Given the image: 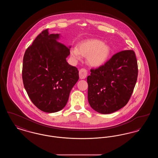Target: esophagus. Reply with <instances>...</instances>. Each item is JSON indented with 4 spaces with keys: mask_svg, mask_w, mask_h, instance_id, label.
Returning a JSON list of instances; mask_svg holds the SVG:
<instances>
[{
    "mask_svg": "<svg viewBox=\"0 0 158 158\" xmlns=\"http://www.w3.org/2000/svg\"><path fill=\"white\" fill-rule=\"evenodd\" d=\"M87 75H88V71L86 69L82 68V69H80V70H79V77H80V79H85Z\"/></svg>",
    "mask_w": 158,
    "mask_h": 158,
    "instance_id": "34e87169",
    "label": "esophagus"
}]
</instances>
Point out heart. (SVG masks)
<instances>
[{
    "mask_svg": "<svg viewBox=\"0 0 158 158\" xmlns=\"http://www.w3.org/2000/svg\"><path fill=\"white\" fill-rule=\"evenodd\" d=\"M111 53V47L98 39H89L81 42L78 49L74 48L71 50L72 56L77 60L81 55L87 57L88 63L94 67L103 65L108 59Z\"/></svg>",
    "mask_w": 158,
    "mask_h": 158,
    "instance_id": "heart-1",
    "label": "heart"
}]
</instances>
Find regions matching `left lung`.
I'll use <instances>...</instances> for the list:
<instances>
[{
	"label": "left lung",
	"mask_w": 158,
	"mask_h": 158,
	"mask_svg": "<svg viewBox=\"0 0 158 158\" xmlns=\"http://www.w3.org/2000/svg\"><path fill=\"white\" fill-rule=\"evenodd\" d=\"M90 72L87 77L90 106L101 114L114 113L127 104L134 90L138 75L135 53L127 50L116 53Z\"/></svg>",
	"instance_id": "left-lung-1"
}]
</instances>
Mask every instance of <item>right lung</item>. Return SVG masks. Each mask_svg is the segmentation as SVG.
<instances>
[{
	"label": "right lung",
	"instance_id": "right-lung-1",
	"mask_svg": "<svg viewBox=\"0 0 158 158\" xmlns=\"http://www.w3.org/2000/svg\"><path fill=\"white\" fill-rule=\"evenodd\" d=\"M43 31L26 50L23 59L24 88L32 102L45 113L62 110L79 79L77 69L69 64L70 48L57 41L59 34Z\"/></svg>",
	"mask_w": 158,
	"mask_h": 158
}]
</instances>
